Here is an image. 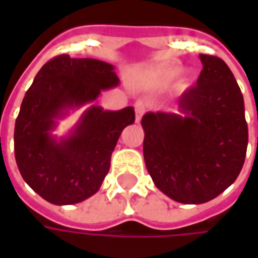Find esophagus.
I'll return each instance as SVG.
<instances>
[{"label": "esophagus", "mask_w": 258, "mask_h": 258, "mask_svg": "<svg viewBox=\"0 0 258 258\" xmlns=\"http://www.w3.org/2000/svg\"><path fill=\"white\" fill-rule=\"evenodd\" d=\"M146 110V103L142 101H138L135 103V116H137V121H140L142 114L145 113Z\"/></svg>", "instance_id": "1"}]
</instances>
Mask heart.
<instances>
[{"label": "heart", "instance_id": "obj_1", "mask_svg": "<svg viewBox=\"0 0 258 258\" xmlns=\"http://www.w3.org/2000/svg\"><path fill=\"white\" fill-rule=\"evenodd\" d=\"M181 73H182V70L179 68H170L167 69V70L162 72L160 77H162V80L164 83H173L174 80L177 79Z\"/></svg>", "mask_w": 258, "mask_h": 258}]
</instances>
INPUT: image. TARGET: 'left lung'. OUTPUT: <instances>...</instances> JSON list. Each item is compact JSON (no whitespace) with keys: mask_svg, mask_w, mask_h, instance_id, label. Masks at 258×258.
Instances as JSON below:
<instances>
[{"mask_svg":"<svg viewBox=\"0 0 258 258\" xmlns=\"http://www.w3.org/2000/svg\"><path fill=\"white\" fill-rule=\"evenodd\" d=\"M199 58L203 70L177 112H148L141 121L153 182L185 205L206 203L232 185L249 141L243 95L231 69L217 56Z\"/></svg>","mask_w":258,"mask_h":258,"instance_id":"left-lung-1","label":"left lung"}]
</instances>
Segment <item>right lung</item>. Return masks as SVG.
Instances as JSON below:
<instances>
[{
    "label": "right lung",
    "mask_w": 258,
    "mask_h": 258,
    "mask_svg": "<svg viewBox=\"0 0 258 258\" xmlns=\"http://www.w3.org/2000/svg\"><path fill=\"white\" fill-rule=\"evenodd\" d=\"M118 84L113 64L69 55L51 59L37 73L20 105L14 141L20 174L42 199L74 205L101 188L121 131L135 121L134 107L103 110L92 105L69 135L56 138L52 131L69 110Z\"/></svg>",
    "instance_id": "obj_1"
}]
</instances>
